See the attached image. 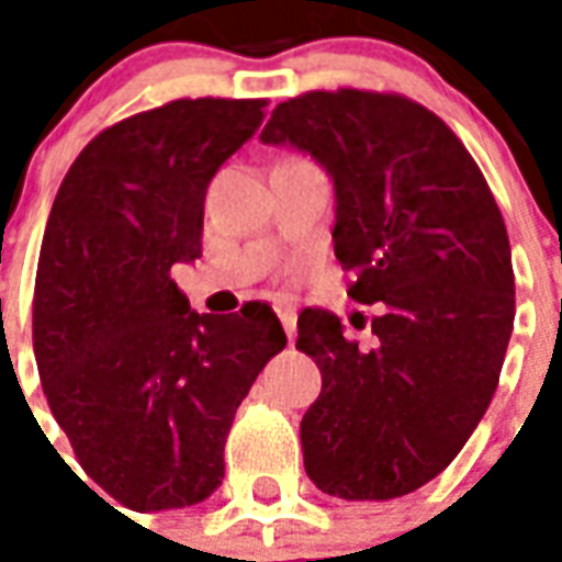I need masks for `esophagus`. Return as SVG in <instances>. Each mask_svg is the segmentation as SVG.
Masks as SVG:
<instances>
[{
    "label": "esophagus",
    "mask_w": 562,
    "mask_h": 562,
    "mask_svg": "<svg viewBox=\"0 0 562 562\" xmlns=\"http://www.w3.org/2000/svg\"><path fill=\"white\" fill-rule=\"evenodd\" d=\"M277 315H280L282 326H285L289 341H294L297 338V308L291 306V303H277Z\"/></svg>",
    "instance_id": "esophagus-1"
}]
</instances>
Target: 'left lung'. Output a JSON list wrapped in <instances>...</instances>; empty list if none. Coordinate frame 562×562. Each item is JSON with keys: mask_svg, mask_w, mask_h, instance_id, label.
Wrapping results in <instances>:
<instances>
[{"mask_svg": "<svg viewBox=\"0 0 562 562\" xmlns=\"http://www.w3.org/2000/svg\"><path fill=\"white\" fill-rule=\"evenodd\" d=\"M259 139L324 166L347 294L384 303L373 350L333 312H300L297 350L324 375L300 423L308 479L347 502L414 493L481 423L514 333L496 198L443 119L396 92H306L277 104Z\"/></svg>", "mask_w": 562, "mask_h": 562, "instance_id": "obj_1", "label": "left lung"}]
</instances>
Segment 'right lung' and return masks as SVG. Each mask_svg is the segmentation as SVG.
Returning a JSON list of instances; mask_svg holds the SVG:
<instances>
[{
  "instance_id": "right-lung-1",
  "label": "right lung",
  "mask_w": 562,
  "mask_h": 562,
  "mask_svg": "<svg viewBox=\"0 0 562 562\" xmlns=\"http://www.w3.org/2000/svg\"><path fill=\"white\" fill-rule=\"evenodd\" d=\"M265 99H178L92 139L48 212L34 356L83 472L131 510L203 502L259 370L285 347L268 303L198 315L171 280L201 256L203 198Z\"/></svg>"
}]
</instances>
